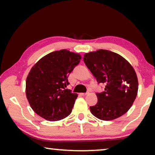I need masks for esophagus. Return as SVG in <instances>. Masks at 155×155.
Returning a JSON list of instances; mask_svg holds the SVG:
<instances>
[{
  "instance_id": "esophagus-1",
  "label": "esophagus",
  "mask_w": 155,
  "mask_h": 155,
  "mask_svg": "<svg viewBox=\"0 0 155 155\" xmlns=\"http://www.w3.org/2000/svg\"><path fill=\"white\" fill-rule=\"evenodd\" d=\"M88 94H89V92H86V93H80V95H81V96H85V95Z\"/></svg>"
}]
</instances>
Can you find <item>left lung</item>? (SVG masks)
<instances>
[{"instance_id":"left-lung-1","label":"left lung","mask_w":155,"mask_h":155,"mask_svg":"<svg viewBox=\"0 0 155 155\" xmlns=\"http://www.w3.org/2000/svg\"><path fill=\"white\" fill-rule=\"evenodd\" d=\"M83 59L97 82L105 84L104 92L96 94L98 101L90 107L91 113L103 120L116 119L126 114L138 90L132 65L119 54L104 49L85 54Z\"/></svg>"}]
</instances>
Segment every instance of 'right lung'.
I'll list each match as a JSON object with an SVG mask.
<instances>
[{
	"instance_id": "obj_1",
	"label": "right lung",
	"mask_w": 155,
	"mask_h": 155,
	"mask_svg": "<svg viewBox=\"0 0 155 155\" xmlns=\"http://www.w3.org/2000/svg\"><path fill=\"white\" fill-rule=\"evenodd\" d=\"M80 59V54L62 49L46 55L31 68L26 80V96L36 114L49 121L71 114L78 94L65 88L69 74Z\"/></svg>"
}]
</instances>
